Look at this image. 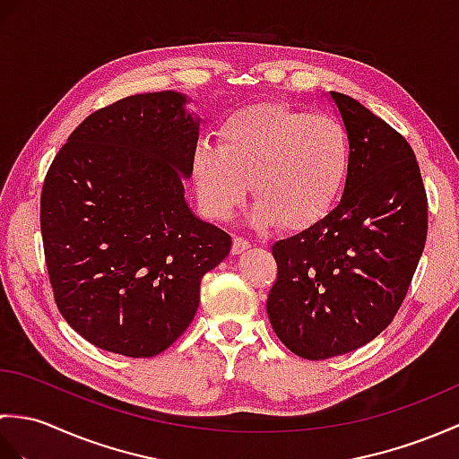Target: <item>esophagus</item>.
Instances as JSON below:
<instances>
[{"instance_id":"1","label":"esophagus","mask_w":459,"mask_h":459,"mask_svg":"<svg viewBox=\"0 0 459 459\" xmlns=\"http://www.w3.org/2000/svg\"><path fill=\"white\" fill-rule=\"evenodd\" d=\"M250 248V242L242 237H237L232 240V255H240V252H245Z\"/></svg>"}]
</instances>
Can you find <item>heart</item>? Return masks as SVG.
I'll return each mask as SVG.
<instances>
[{
  "instance_id": "b5f03b06",
  "label": "heart",
  "mask_w": 459,
  "mask_h": 459,
  "mask_svg": "<svg viewBox=\"0 0 459 459\" xmlns=\"http://www.w3.org/2000/svg\"><path fill=\"white\" fill-rule=\"evenodd\" d=\"M353 143L335 116L284 102L238 108L219 126V145L199 143L191 171L204 212L227 221L250 191L255 227L304 229L324 219L347 181Z\"/></svg>"
}]
</instances>
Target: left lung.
Wrapping results in <instances>:
<instances>
[{
  "label": "left lung",
  "instance_id": "1",
  "mask_svg": "<svg viewBox=\"0 0 459 459\" xmlns=\"http://www.w3.org/2000/svg\"><path fill=\"white\" fill-rule=\"evenodd\" d=\"M329 99L353 143L345 189L324 219L274 242L278 276L266 301L281 343L309 360L349 353L388 327L428 235L411 143L351 96Z\"/></svg>",
  "mask_w": 459,
  "mask_h": 459
}]
</instances>
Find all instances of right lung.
<instances>
[{
    "label": "right lung",
    "instance_id": "add662e5",
    "mask_svg": "<svg viewBox=\"0 0 459 459\" xmlns=\"http://www.w3.org/2000/svg\"><path fill=\"white\" fill-rule=\"evenodd\" d=\"M181 92L135 94L91 114L47 171L41 235L66 324L89 343L153 357L189 327L227 232L185 201L201 118Z\"/></svg>",
    "mask_w": 459,
    "mask_h": 459
}]
</instances>
